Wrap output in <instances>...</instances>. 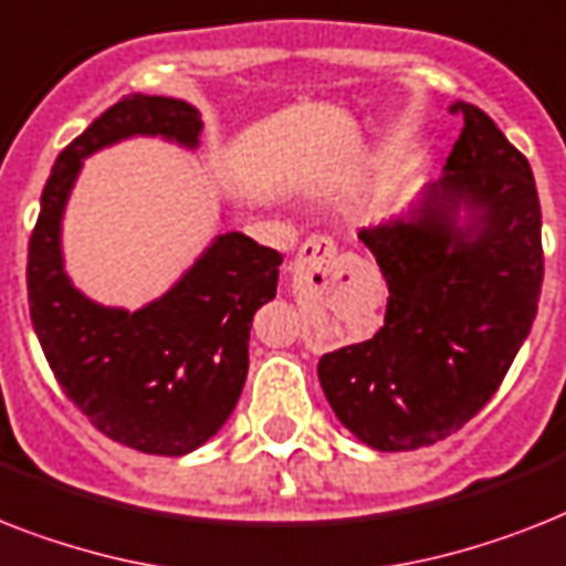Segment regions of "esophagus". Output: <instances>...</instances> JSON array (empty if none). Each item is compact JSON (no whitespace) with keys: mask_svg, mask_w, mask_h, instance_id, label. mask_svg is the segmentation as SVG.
I'll return each mask as SVG.
<instances>
[{"mask_svg":"<svg viewBox=\"0 0 566 566\" xmlns=\"http://www.w3.org/2000/svg\"><path fill=\"white\" fill-rule=\"evenodd\" d=\"M334 259H337V243L325 235H314L298 247L296 270H307V273L319 270L325 275L331 270V264H334Z\"/></svg>","mask_w":566,"mask_h":566,"instance_id":"1","label":"esophagus"}]
</instances>
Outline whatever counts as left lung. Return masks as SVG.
I'll use <instances>...</instances> for the list:
<instances>
[{
	"label": "left lung",
	"mask_w": 566,
	"mask_h": 566,
	"mask_svg": "<svg viewBox=\"0 0 566 566\" xmlns=\"http://www.w3.org/2000/svg\"><path fill=\"white\" fill-rule=\"evenodd\" d=\"M444 177L407 218L360 229L387 279L384 325L323 355L331 410L375 450H418L457 433L497 392L530 334L544 282L541 203L526 156L480 107ZM472 223L458 227V209Z\"/></svg>",
	"instance_id": "1"
}]
</instances>
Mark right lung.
<instances>
[{"instance_id": "right-lung-1", "label": "right lung", "mask_w": 566, "mask_h": 566, "mask_svg": "<svg viewBox=\"0 0 566 566\" xmlns=\"http://www.w3.org/2000/svg\"><path fill=\"white\" fill-rule=\"evenodd\" d=\"M200 127L186 101L124 95L60 150L29 241L31 323L60 389L113 442L159 457L200 448L232 416L250 369L252 316L275 296L282 255L227 232L174 291L127 314L69 284L60 218L84 156L136 133L195 148Z\"/></svg>"}]
</instances>
